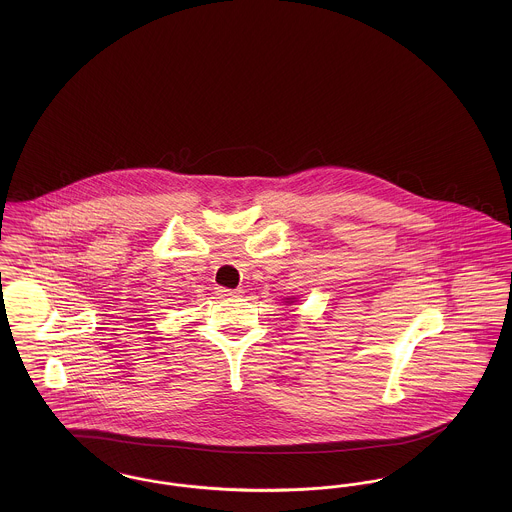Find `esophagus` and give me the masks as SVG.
I'll use <instances>...</instances> for the list:
<instances>
[{"instance_id": "1", "label": "esophagus", "mask_w": 512, "mask_h": 512, "mask_svg": "<svg viewBox=\"0 0 512 512\" xmlns=\"http://www.w3.org/2000/svg\"><path fill=\"white\" fill-rule=\"evenodd\" d=\"M220 297H240L244 290H226V288H217Z\"/></svg>"}]
</instances>
